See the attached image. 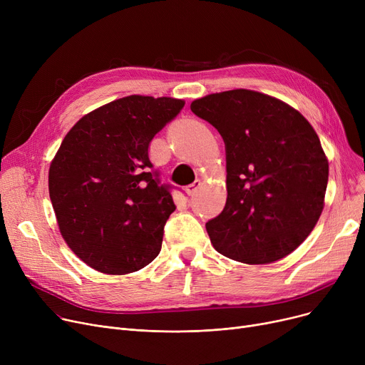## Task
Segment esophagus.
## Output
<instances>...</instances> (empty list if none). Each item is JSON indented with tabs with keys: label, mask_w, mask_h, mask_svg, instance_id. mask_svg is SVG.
I'll return each mask as SVG.
<instances>
[{
	"label": "esophagus",
	"mask_w": 365,
	"mask_h": 365,
	"mask_svg": "<svg viewBox=\"0 0 365 365\" xmlns=\"http://www.w3.org/2000/svg\"><path fill=\"white\" fill-rule=\"evenodd\" d=\"M202 183H201V180H195L194 183H190V185H187L186 187H185V190H186V194L187 195H194L197 190L200 189V186H201Z\"/></svg>",
	"instance_id": "esophagus-1"
}]
</instances>
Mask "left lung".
Listing matches in <instances>:
<instances>
[{
	"instance_id": "8db88e82",
	"label": "left lung",
	"mask_w": 365,
	"mask_h": 365,
	"mask_svg": "<svg viewBox=\"0 0 365 365\" xmlns=\"http://www.w3.org/2000/svg\"><path fill=\"white\" fill-rule=\"evenodd\" d=\"M225 142L227 198L205 223L216 250L263 264L294 252L324 208L329 161L312 125L287 103L252 90L190 103Z\"/></svg>"
}]
</instances>
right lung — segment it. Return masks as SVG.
Returning <instances> with one entry per match:
<instances>
[{
	"instance_id": "add662e5",
	"label": "right lung",
	"mask_w": 365,
	"mask_h": 365,
	"mask_svg": "<svg viewBox=\"0 0 365 365\" xmlns=\"http://www.w3.org/2000/svg\"><path fill=\"white\" fill-rule=\"evenodd\" d=\"M183 106L127 96L87 113L65 136L48 171L50 200L63 240L93 269L124 275L158 256L176 205L148 148Z\"/></svg>"
}]
</instances>
